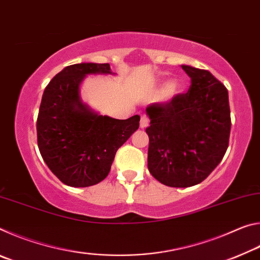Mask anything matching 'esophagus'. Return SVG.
<instances>
[{"label": "esophagus", "instance_id": "obj_1", "mask_svg": "<svg viewBox=\"0 0 260 260\" xmlns=\"http://www.w3.org/2000/svg\"><path fill=\"white\" fill-rule=\"evenodd\" d=\"M149 125V118L146 116V114H143V116H141V120H140V127L141 128H146Z\"/></svg>", "mask_w": 260, "mask_h": 260}]
</instances>
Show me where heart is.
<instances>
[{
  "mask_svg": "<svg viewBox=\"0 0 260 260\" xmlns=\"http://www.w3.org/2000/svg\"><path fill=\"white\" fill-rule=\"evenodd\" d=\"M180 93V85L177 81H170L162 87L160 91V99L162 101H170L172 100L174 96H177Z\"/></svg>",
  "mask_w": 260,
  "mask_h": 260,
  "instance_id": "b5f03b06",
  "label": "heart"
}]
</instances>
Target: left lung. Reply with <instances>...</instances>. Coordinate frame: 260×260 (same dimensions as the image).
<instances>
[{
    "label": "left lung",
    "instance_id": "8db88e82",
    "mask_svg": "<svg viewBox=\"0 0 260 260\" xmlns=\"http://www.w3.org/2000/svg\"><path fill=\"white\" fill-rule=\"evenodd\" d=\"M181 68L191 80L187 93L146 109L149 172L177 188L209 177L225 156L232 125L227 88L208 70Z\"/></svg>",
    "mask_w": 260,
    "mask_h": 260
}]
</instances>
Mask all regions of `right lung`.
<instances>
[{
	"mask_svg": "<svg viewBox=\"0 0 260 260\" xmlns=\"http://www.w3.org/2000/svg\"><path fill=\"white\" fill-rule=\"evenodd\" d=\"M98 73L110 74V65L80 63L61 70L48 83L39 109V150L51 172L70 187L94 186L107 178L117 150L140 126L138 114L114 119L81 102V81Z\"/></svg>",
	"mask_w": 260,
	"mask_h": 260,
	"instance_id": "1",
	"label": "right lung"
}]
</instances>
